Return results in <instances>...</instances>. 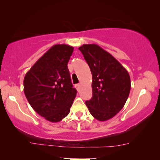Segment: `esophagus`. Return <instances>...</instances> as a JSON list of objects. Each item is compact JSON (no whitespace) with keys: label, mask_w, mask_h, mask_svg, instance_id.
Segmentation results:
<instances>
[{"label":"esophagus","mask_w":160,"mask_h":160,"mask_svg":"<svg viewBox=\"0 0 160 160\" xmlns=\"http://www.w3.org/2000/svg\"><path fill=\"white\" fill-rule=\"evenodd\" d=\"M76 88L77 89V90L78 91L80 89V88H81V84H76Z\"/></svg>","instance_id":"34e87169"}]
</instances>
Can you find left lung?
<instances>
[{
	"label": "left lung",
	"instance_id": "obj_1",
	"mask_svg": "<svg viewBox=\"0 0 160 160\" xmlns=\"http://www.w3.org/2000/svg\"><path fill=\"white\" fill-rule=\"evenodd\" d=\"M92 75V98L85 102L95 119L106 121L123 108L130 92L128 72L110 53L97 44L78 48Z\"/></svg>",
	"mask_w": 160,
	"mask_h": 160
}]
</instances>
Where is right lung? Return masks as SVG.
Instances as JSON below:
<instances>
[{
    "mask_svg": "<svg viewBox=\"0 0 160 160\" xmlns=\"http://www.w3.org/2000/svg\"><path fill=\"white\" fill-rule=\"evenodd\" d=\"M73 47H52L32 65L24 78V92L34 111L51 122L68 114L76 95L68 62Z\"/></svg>",
    "mask_w": 160,
    "mask_h": 160,
    "instance_id": "right-lung-1",
    "label": "right lung"
}]
</instances>
